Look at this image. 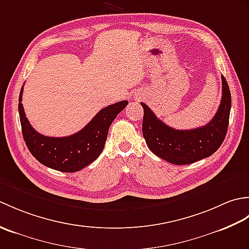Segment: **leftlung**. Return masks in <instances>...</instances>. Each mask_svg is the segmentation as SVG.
Listing matches in <instances>:
<instances>
[{"instance_id":"left-lung-1","label":"left lung","mask_w":249,"mask_h":249,"mask_svg":"<svg viewBox=\"0 0 249 249\" xmlns=\"http://www.w3.org/2000/svg\"><path fill=\"white\" fill-rule=\"evenodd\" d=\"M223 96L217 112L208 124L198 128L178 130L157 119L144 103L142 134L149 149L158 157L174 165H189L209 157L219 149L228 129L231 109V93L221 76Z\"/></svg>"}]
</instances>
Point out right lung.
Masks as SVG:
<instances>
[{"mask_svg":"<svg viewBox=\"0 0 249 249\" xmlns=\"http://www.w3.org/2000/svg\"><path fill=\"white\" fill-rule=\"evenodd\" d=\"M23 86L19 95V116L23 139L31 154L44 166L62 172H77L86 168L100 155L107 139L111 123L127 106V100L102 109L89 124L68 137H47L32 127L26 119L22 102Z\"/></svg>","mask_w":249,"mask_h":249,"instance_id":"right-lung-1","label":"right lung"}]
</instances>
